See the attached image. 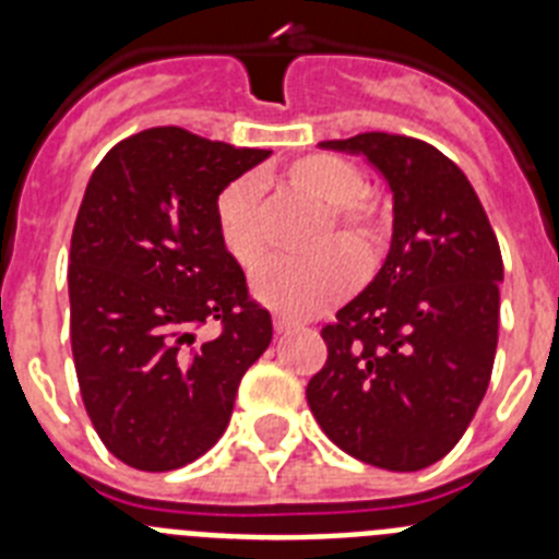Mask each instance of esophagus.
I'll use <instances>...</instances> for the list:
<instances>
[{
	"label": "esophagus",
	"instance_id": "esophagus-1",
	"mask_svg": "<svg viewBox=\"0 0 559 559\" xmlns=\"http://www.w3.org/2000/svg\"><path fill=\"white\" fill-rule=\"evenodd\" d=\"M296 328L294 319H288V316H274V330L276 333H290V330Z\"/></svg>",
	"mask_w": 559,
	"mask_h": 559
}]
</instances>
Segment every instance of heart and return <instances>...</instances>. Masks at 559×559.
<instances>
[{
  "instance_id": "b5f03b06",
  "label": "heart",
  "mask_w": 559,
  "mask_h": 559,
  "mask_svg": "<svg viewBox=\"0 0 559 559\" xmlns=\"http://www.w3.org/2000/svg\"><path fill=\"white\" fill-rule=\"evenodd\" d=\"M283 185L328 206L310 260H271L251 276V290L263 305L288 316H310L338 302L358 283V263L372 265L386 246L389 212L374 192L360 187L353 162L333 153H305L288 162ZM215 231L226 254L254 269L265 254L260 192L249 179L224 187L215 201ZM359 260L355 261L354 257Z\"/></svg>"
}]
</instances>
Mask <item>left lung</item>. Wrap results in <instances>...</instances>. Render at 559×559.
I'll return each instance as SVG.
<instances>
[{"label":"left lung","mask_w":559,"mask_h":559,"mask_svg":"<svg viewBox=\"0 0 559 559\" xmlns=\"http://www.w3.org/2000/svg\"><path fill=\"white\" fill-rule=\"evenodd\" d=\"M364 156L392 192V246L322 330L308 406L335 445L383 471L439 462L471 426L498 344L501 249L467 176L428 142L369 131L319 142Z\"/></svg>","instance_id":"obj_1"}]
</instances>
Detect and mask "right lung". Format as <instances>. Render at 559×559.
<instances>
[{
	"mask_svg": "<svg viewBox=\"0 0 559 559\" xmlns=\"http://www.w3.org/2000/svg\"><path fill=\"white\" fill-rule=\"evenodd\" d=\"M185 128H147L103 156L69 249L72 358L97 437L128 467L165 473L229 426L271 316L215 231L221 190L269 159ZM222 333L198 341V328Z\"/></svg>",
	"mask_w": 559,
	"mask_h": 559,
	"instance_id": "right-lung-1",
	"label": "right lung"
}]
</instances>
